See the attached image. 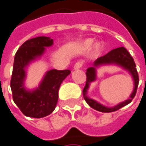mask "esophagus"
<instances>
[{
  "mask_svg": "<svg viewBox=\"0 0 146 146\" xmlns=\"http://www.w3.org/2000/svg\"><path fill=\"white\" fill-rule=\"evenodd\" d=\"M82 66H83V63H82L81 62H76V63L74 64V66H73V69H74V70H78V69H80V68H82Z\"/></svg>",
  "mask_w": 146,
  "mask_h": 146,
  "instance_id": "obj_1",
  "label": "esophagus"
}]
</instances>
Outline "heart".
<instances>
[{
	"label": "heart",
	"instance_id": "1",
	"mask_svg": "<svg viewBox=\"0 0 146 146\" xmlns=\"http://www.w3.org/2000/svg\"><path fill=\"white\" fill-rule=\"evenodd\" d=\"M93 43H94V40L93 39H87V40H84L82 42L81 46H82V48L84 50H89L92 47ZM102 49H103V43L100 42V41L96 42V44H94V46H93V53L97 55V54H99L101 52V50H102Z\"/></svg>",
	"mask_w": 146,
	"mask_h": 146
}]
</instances>
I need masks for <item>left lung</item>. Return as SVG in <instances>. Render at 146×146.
Returning a JSON list of instances; mask_svg holds the SVG:
<instances>
[{
    "instance_id": "left-lung-1",
    "label": "left lung",
    "mask_w": 146,
    "mask_h": 146,
    "mask_svg": "<svg viewBox=\"0 0 146 146\" xmlns=\"http://www.w3.org/2000/svg\"><path fill=\"white\" fill-rule=\"evenodd\" d=\"M106 65H116L122 67L131 75L134 81V90L130 98L126 101L111 108H107L105 106H103L98 102L90 98L87 95L90 84L96 80L97 68L102 66H105ZM86 77H87L86 84L83 90L84 98L90 107H92L93 109H95L96 111H102V112H112V111H117L118 109L129 104L136 94L138 84H139V75L137 73L134 61L131 56V55L129 53V51L124 47H118L117 49H114V50H111L110 52H108L106 55L101 56L97 60H96L94 62V63L92 64V66L87 69Z\"/></svg>"
}]
</instances>
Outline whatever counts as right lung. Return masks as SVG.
Here are the masks:
<instances>
[{
    "mask_svg": "<svg viewBox=\"0 0 146 146\" xmlns=\"http://www.w3.org/2000/svg\"><path fill=\"white\" fill-rule=\"evenodd\" d=\"M52 44L53 40L50 37L39 36L25 41L15 55L11 78L13 98L21 111L29 117L41 118L55 110L60 85L71 73L68 69H51L45 73L37 88L28 90L25 87L27 68L43 56L45 47Z\"/></svg>",
    "mask_w": 146,
    "mask_h": 146,
    "instance_id": "obj_1",
    "label": "right lung"
}]
</instances>
